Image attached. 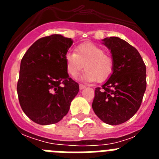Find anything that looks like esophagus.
<instances>
[{
  "mask_svg": "<svg viewBox=\"0 0 159 159\" xmlns=\"http://www.w3.org/2000/svg\"><path fill=\"white\" fill-rule=\"evenodd\" d=\"M79 86H80V90H82V89H84V88H86V86H85L84 84H80V85H79Z\"/></svg>",
  "mask_w": 159,
  "mask_h": 159,
  "instance_id": "esophagus-1",
  "label": "esophagus"
}]
</instances>
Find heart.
I'll list each match as a JSON object with an SVG mask.
<instances>
[{
  "label": "heart",
  "mask_w": 159,
  "mask_h": 159,
  "mask_svg": "<svg viewBox=\"0 0 159 159\" xmlns=\"http://www.w3.org/2000/svg\"><path fill=\"white\" fill-rule=\"evenodd\" d=\"M67 73L73 78L78 75L85 66L83 80L101 83L107 80L114 71L115 62L110 55L105 53L104 49L91 42L80 43L75 52H68L65 57Z\"/></svg>",
  "instance_id": "1"
}]
</instances>
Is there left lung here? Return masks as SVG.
I'll use <instances>...</instances> for the list:
<instances>
[{
	"label": "left lung",
	"mask_w": 159,
	"mask_h": 159,
	"mask_svg": "<svg viewBox=\"0 0 159 159\" xmlns=\"http://www.w3.org/2000/svg\"><path fill=\"white\" fill-rule=\"evenodd\" d=\"M115 62L110 78L95 90L94 112L103 123L119 125L130 119L141 106L147 88L146 65L137 49L116 36L102 40Z\"/></svg>",
	"instance_id": "obj_1"
}]
</instances>
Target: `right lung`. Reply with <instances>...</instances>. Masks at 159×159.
<instances>
[{
	"instance_id": "obj_1",
	"label": "right lung",
	"mask_w": 159,
	"mask_h": 159,
	"mask_svg": "<svg viewBox=\"0 0 159 159\" xmlns=\"http://www.w3.org/2000/svg\"><path fill=\"white\" fill-rule=\"evenodd\" d=\"M71 38L53 34L36 40L24 55L17 82L20 105L40 125L60 122L78 94L79 84L68 75L65 57Z\"/></svg>"
}]
</instances>
